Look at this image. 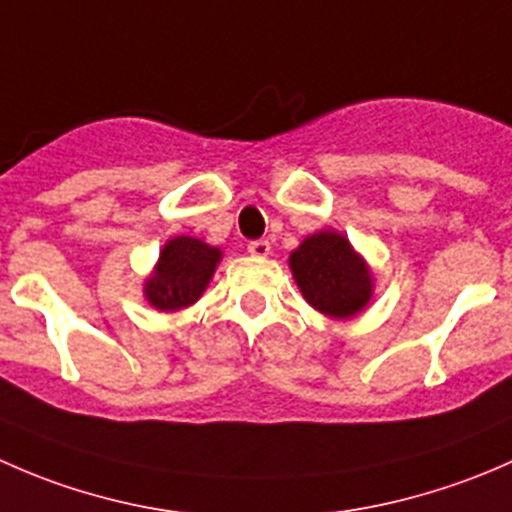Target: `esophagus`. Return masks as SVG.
Wrapping results in <instances>:
<instances>
[{"label":"esophagus","instance_id":"1","mask_svg":"<svg viewBox=\"0 0 512 512\" xmlns=\"http://www.w3.org/2000/svg\"><path fill=\"white\" fill-rule=\"evenodd\" d=\"M270 250H272V245L267 240H255L247 245V252H250L252 257H267L270 255Z\"/></svg>","mask_w":512,"mask_h":512}]
</instances>
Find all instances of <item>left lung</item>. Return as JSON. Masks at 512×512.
Listing matches in <instances>:
<instances>
[{"mask_svg": "<svg viewBox=\"0 0 512 512\" xmlns=\"http://www.w3.org/2000/svg\"><path fill=\"white\" fill-rule=\"evenodd\" d=\"M289 270L309 307L329 319H352L374 297V272L349 237L319 230L289 252Z\"/></svg>", "mask_w": 512, "mask_h": 512, "instance_id": "obj_1", "label": "left lung"}]
</instances>
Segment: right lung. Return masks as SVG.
<instances>
[{
  "label": "right lung",
  "instance_id": "1",
  "mask_svg": "<svg viewBox=\"0 0 512 512\" xmlns=\"http://www.w3.org/2000/svg\"><path fill=\"white\" fill-rule=\"evenodd\" d=\"M220 260L223 250L200 237H170L160 247L151 275L143 280V297L158 312H180L203 297Z\"/></svg>",
  "mask_w": 512,
  "mask_h": 512
}]
</instances>
